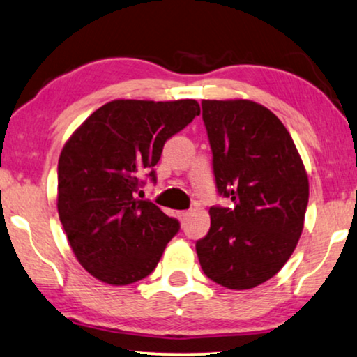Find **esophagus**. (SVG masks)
I'll return each mask as SVG.
<instances>
[{"label": "esophagus", "mask_w": 357, "mask_h": 357, "mask_svg": "<svg viewBox=\"0 0 357 357\" xmlns=\"http://www.w3.org/2000/svg\"><path fill=\"white\" fill-rule=\"evenodd\" d=\"M190 215V212H188V210H184V212H179V220H185Z\"/></svg>", "instance_id": "esophagus-1"}]
</instances>
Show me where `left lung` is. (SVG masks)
<instances>
[{
  "instance_id": "1",
  "label": "left lung",
  "mask_w": 357,
  "mask_h": 357,
  "mask_svg": "<svg viewBox=\"0 0 357 357\" xmlns=\"http://www.w3.org/2000/svg\"><path fill=\"white\" fill-rule=\"evenodd\" d=\"M220 194L233 208H210V231L195 250L204 273L228 289L275 277L304 228L309 179L283 123L252 100H202Z\"/></svg>"
}]
</instances>
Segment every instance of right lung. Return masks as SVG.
<instances>
[{
  "label": "right lung",
  "instance_id": "obj_1",
  "mask_svg": "<svg viewBox=\"0 0 357 357\" xmlns=\"http://www.w3.org/2000/svg\"><path fill=\"white\" fill-rule=\"evenodd\" d=\"M200 113L192 98L113 100L66 140L58 162V213L74 255L103 283L124 286L153 272L179 223L135 199L163 145Z\"/></svg>",
  "mask_w": 357,
  "mask_h": 357
}]
</instances>
